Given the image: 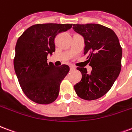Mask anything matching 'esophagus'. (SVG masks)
I'll return each instance as SVG.
<instances>
[{"label":"esophagus","instance_id":"esophagus-1","mask_svg":"<svg viewBox=\"0 0 132 132\" xmlns=\"http://www.w3.org/2000/svg\"><path fill=\"white\" fill-rule=\"evenodd\" d=\"M70 70H75L76 69V67L75 66H73V65H70Z\"/></svg>","mask_w":132,"mask_h":132}]
</instances>
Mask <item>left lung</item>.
Listing matches in <instances>:
<instances>
[{"instance_id": "8db88e82", "label": "left lung", "mask_w": 132, "mask_h": 132, "mask_svg": "<svg viewBox=\"0 0 132 132\" xmlns=\"http://www.w3.org/2000/svg\"><path fill=\"white\" fill-rule=\"evenodd\" d=\"M73 29L84 38V54L87 55L90 74L77 67L81 79L74 86L81 98L92 101L107 94L120 75L122 51L114 31L98 24H73Z\"/></svg>"}]
</instances>
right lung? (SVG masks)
Returning <instances> with one entry per match:
<instances>
[{"mask_svg":"<svg viewBox=\"0 0 132 132\" xmlns=\"http://www.w3.org/2000/svg\"><path fill=\"white\" fill-rule=\"evenodd\" d=\"M72 27V24H37L26 29L18 38L14 68L24 94L31 101L49 104L58 96L60 83L70 67L48 63L47 56L55 51V36Z\"/></svg>","mask_w":132,"mask_h":132,"instance_id":"obj_1","label":"right lung"}]
</instances>
